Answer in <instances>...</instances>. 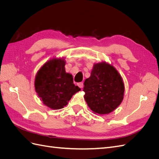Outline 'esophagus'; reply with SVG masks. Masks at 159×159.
Wrapping results in <instances>:
<instances>
[{
	"label": "esophagus",
	"mask_w": 159,
	"mask_h": 159,
	"mask_svg": "<svg viewBox=\"0 0 159 159\" xmlns=\"http://www.w3.org/2000/svg\"><path fill=\"white\" fill-rule=\"evenodd\" d=\"M78 85L79 86L80 88H82L83 86H84V84H83V82H80V83L78 84Z\"/></svg>",
	"instance_id": "obj_1"
}]
</instances>
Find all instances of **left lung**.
I'll return each mask as SVG.
<instances>
[{
  "label": "left lung",
  "mask_w": 159,
  "mask_h": 159,
  "mask_svg": "<svg viewBox=\"0 0 159 159\" xmlns=\"http://www.w3.org/2000/svg\"><path fill=\"white\" fill-rule=\"evenodd\" d=\"M84 98L95 113L108 114L121 104L125 87L121 76L113 66L95 64L84 82Z\"/></svg>",
  "instance_id": "8db88e82"
}]
</instances>
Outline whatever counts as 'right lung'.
<instances>
[{"instance_id": "obj_1", "label": "right lung", "mask_w": 159, "mask_h": 159, "mask_svg": "<svg viewBox=\"0 0 159 159\" xmlns=\"http://www.w3.org/2000/svg\"><path fill=\"white\" fill-rule=\"evenodd\" d=\"M65 64L64 60H50L43 65L35 78L38 97L52 109L63 108L73 95L81 90L74 84L72 75L66 72Z\"/></svg>"}]
</instances>
